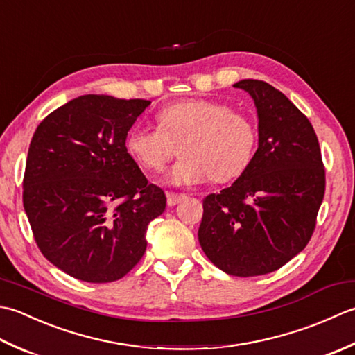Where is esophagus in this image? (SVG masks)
Instances as JSON below:
<instances>
[{
	"instance_id": "esophagus-1",
	"label": "esophagus",
	"mask_w": 355,
	"mask_h": 355,
	"mask_svg": "<svg viewBox=\"0 0 355 355\" xmlns=\"http://www.w3.org/2000/svg\"><path fill=\"white\" fill-rule=\"evenodd\" d=\"M185 199L184 194H178V193H167V204L168 207H175L179 202H182Z\"/></svg>"
}]
</instances>
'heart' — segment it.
<instances>
[{"instance_id":"heart-1","label":"heart","mask_w":355,"mask_h":355,"mask_svg":"<svg viewBox=\"0 0 355 355\" xmlns=\"http://www.w3.org/2000/svg\"><path fill=\"white\" fill-rule=\"evenodd\" d=\"M156 122L157 128H130L125 148L142 168L156 173L179 147L182 159L165 178L170 185H196L209 178L228 182L245 173L254 157L259 139L254 121L227 104L182 101L159 110Z\"/></svg>"}]
</instances>
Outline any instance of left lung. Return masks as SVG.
Segmentation results:
<instances>
[{
    "label": "left lung",
    "mask_w": 355,
    "mask_h": 355,
    "mask_svg": "<svg viewBox=\"0 0 355 355\" xmlns=\"http://www.w3.org/2000/svg\"><path fill=\"white\" fill-rule=\"evenodd\" d=\"M254 101L259 147L250 167L204 199L199 243L223 272L237 277L279 270L306 247L324 194L315 132L284 93L257 79L234 84Z\"/></svg>",
    "instance_id": "1"
}]
</instances>
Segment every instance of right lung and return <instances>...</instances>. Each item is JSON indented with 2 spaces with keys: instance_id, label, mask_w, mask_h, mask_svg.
<instances>
[{
  "instance_id": "right-lung-1",
  "label": "right lung",
  "mask_w": 355,
  "mask_h": 355,
  "mask_svg": "<svg viewBox=\"0 0 355 355\" xmlns=\"http://www.w3.org/2000/svg\"><path fill=\"white\" fill-rule=\"evenodd\" d=\"M146 99L84 95L42 119L28 147L23 204L42 254L90 284L118 280L147 248L167 204L125 148Z\"/></svg>"
}]
</instances>
